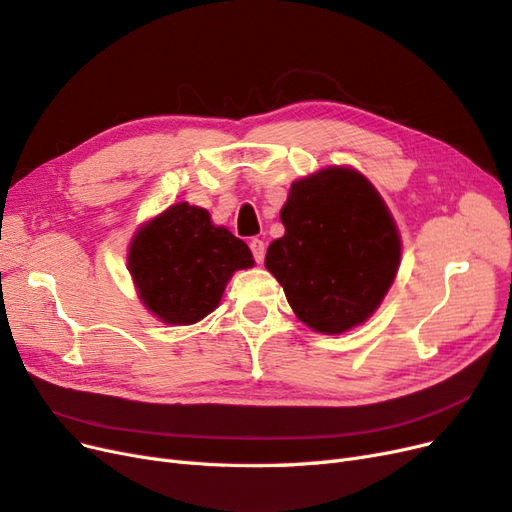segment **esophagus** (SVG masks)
I'll return each instance as SVG.
<instances>
[{"label":"esophagus","instance_id":"obj_1","mask_svg":"<svg viewBox=\"0 0 512 512\" xmlns=\"http://www.w3.org/2000/svg\"><path fill=\"white\" fill-rule=\"evenodd\" d=\"M250 247H252V254H254L256 262H258V265H262V260H265V252H267L265 241H262V239H252Z\"/></svg>","mask_w":512,"mask_h":512}]
</instances>
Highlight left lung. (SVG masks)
<instances>
[{
	"label": "left lung",
	"mask_w": 512,
	"mask_h": 512,
	"mask_svg": "<svg viewBox=\"0 0 512 512\" xmlns=\"http://www.w3.org/2000/svg\"><path fill=\"white\" fill-rule=\"evenodd\" d=\"M286 228L265 258L297 318L342 335L374 316L393 286L401 237L384 198L352 166H324L292 181Z\"/></svg>",
	"instance_id": "8db88e82"
}]
</instances>
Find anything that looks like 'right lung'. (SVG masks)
<instances>
[{"label": "right lung", "mask_w": 512, "mask_h": 512, "mask_svg": "<svg viewBox=\"0 0 512 512\" xmlns=\"http://www.w3.org/2000/svg\"><path fill=\"white\" fill-rule=\"evenodd\" d=\"M254 267L245 241L207 209L173 203L134 232L128 271L138 299L164 324H194L220 305L230 277Z\"/></svg>", "instance_id": "right-lung-1"}]
</instances>
